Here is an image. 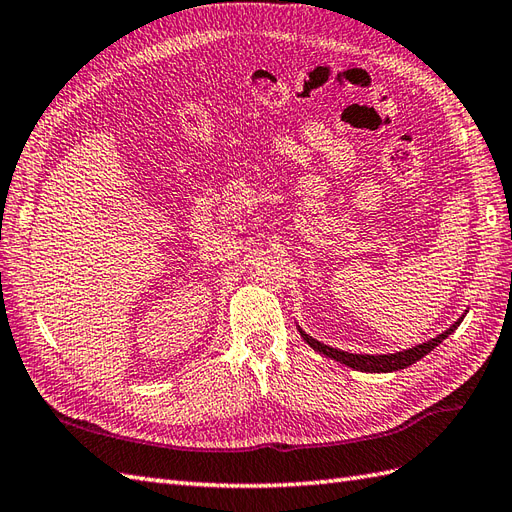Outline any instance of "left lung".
<instances>
[{
	"label": "left lung",
	"mask_w": 512,
	"mask_h": 512,
	"mask_svg": "<svg viewBox=\"0 0 512 512\" xmlns=\"http://www.w3.org/2000/svg\"><path fill=\"white\" fill-rule=\"evenodd\" d=\"M462 318H465V314H462L454 325H451L449 329H445L443 334H438L436 338L427 340L423 344H417V347L412 349H406V351H397V353H386V355H368V353H349V351H340V349H334V347H327V344L318 342L316 338H312L310 334H305V331L299 327L303 340L310 344V347L318 353L327 355V358L336 360L344 366L349 368H355V371H362V373H392V371H401V368H408L410 364L419 362L421 358H425L427 353L434 351L438 344H441L447 336L454 334V331L460 327Z\"/></svg>",
	"instance_id": "1"
}]
</instances>
